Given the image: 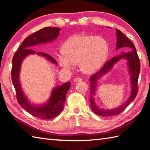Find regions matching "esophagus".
<instances>
[{"label": "esophagus", "instance_id": "34e87169", "mask_svg": "<svg viewBox=\"0 0 150 150\" xmlns=\"http://www.w3.org/2000/svg\"><path fill=\"white\" fill-rule=\"evenodd\" d=\"M82 81V78H81L77 77V78H74V81L75 82H79V81Z\"/></svg>", "mask_w": 150, "mask_h": 150}]
</instances>
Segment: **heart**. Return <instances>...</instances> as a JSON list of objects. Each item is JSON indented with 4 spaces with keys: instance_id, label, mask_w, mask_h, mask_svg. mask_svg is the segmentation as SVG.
Returning a JSON list of instances; mask_svg holds the SVG:
<instances>
[{
    "instance_id": "b5f03b06",
    "label": "heart",
    "mask_w": 150,
    "mask_h": 150,
    "mask_svg": "<svg viewBox=\"0 0 150 150\" xmlns=\"http://www.w3.org/2000/svg\"><path fill=\"white\" fill-rule=\"evenodd\" d=\"M63 52L57 56L63 69L71 71L76 64L85 74H92L102 67L108 56V41L100 36L78 34L64 45Z\"/></svg>"
}]
</instances>
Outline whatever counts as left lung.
<instances>
[{"label": "left lung", "instance_id": "obj_1", "mask_svg": "<svg viewBox=\"0 0 150 150\" xmlns=\"http://www.w3.org/2000/svg\"><path fill=\"white\" fill-rule=\"evenodd\" d=\"M108 28H110V27H108ZM116 34H117V38L116 50H117L119 48L123 47H129L131 48V50L127 52H122V54L120 55L113 57L109 62H107L99 71H98L96 74L91 76V77L90 78L91 106V108H92V111L94 113L101 116V117H109L119 115L127 108V106L132 101L135 100L137 94L138 93V79L140 71V63L138 54L137 53L136 48L133 42L126 35H124L123 33L120 30L116 29ZM121 59H126L128 60V66L129 68L132 84V92L130 97L124 105L119 107L118 108L110 110H103L97 108L94 102L93 98V96L95 95L96 93L97 81L101 77L102 75H105L110 70L114 64Z\"/></svg>", "mask_w": 150, "mask_h": 150}]
</instances>
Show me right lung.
<instances>
[{"label": "right lung", "mask_w": 150, "mask_h": 150, "mask_svg": "<svg viewBox=\"0 0 150 150\" xmlns=\"http://www.w3.org/2000/svg\"><path fill=\"white\" fill-rule=\"evenodd\" d=\"M60 28L57 27H46L33 33L26 38L18 48L12 59L11 80L14 85L17 102L24 110L37 118L42 120H49L59 115L63 109L65 102L66 94L71 87V83L63 84L53 88L51 96L47 102L43 105H35L30 103L24 95L19 80V73L21 64L23 59L30 54H35L31 47L39 44H45L55 40L59 34ZM37 54L45 57L50 62L57 65V63L54 58L44 52H38Z\"/></svg>", "instance_id": "right-lung-1"}]
</instances>
